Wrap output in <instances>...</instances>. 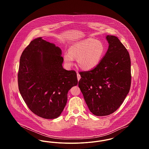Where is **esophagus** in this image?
<instances>
[{"instance_id": "1", "label": "esophagus", "mask_w": 149, "mask_h": 149, "mask_svg": "<svg viewBox=\"0 0 149 149\" xmlns=\"http://www.w3.org/2000/svg\"><path fill=\"white\" fill-rule=\"evenodd\" d=\"M77 78H78V81L80 79V78H81V77H80V74H79V73H77Z\"/></svg>"}]
</instances>
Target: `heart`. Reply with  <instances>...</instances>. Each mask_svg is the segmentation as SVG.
Here are the masks:
<instances>
[{"mask_svg":"<svg viewBox=\"0 0 149 149\" xmlns=\"http://www.w3.org/2000/svg\"><path fill=\"white\" fill-rule=\"evenodd\" d=\"M106 47L101 41L88 38L74 43L69 51H65L63 58L68 68L72 66L77 58L78 65L86 70L96 68L106 54Z\"/></svg>","mask_w":149,"mask_h":149,"instance_id":"heart-1","label":"heart"}]
</instances>
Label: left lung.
Segmentation results:
<instances>
[{"mask_svg": "<svg viewBox=\"0 0 149 149\" xmlns=\"http://www.w3.org/2000/svg\"><path fill=\"white\" fill-rule=\"evenodd\" d=\"M109 46L98 66L81 71L79 87L90 111L97 116L113 113L122 104L131 86L129 53L116 36L107 35Z\"/></svg>", "mask_w": 149, "mask_h": 149, "instance_id": "left-lung-1", "label": "left lung"}]
</instances>
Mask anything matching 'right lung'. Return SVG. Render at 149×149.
Masks as SVG:
<instances>
[{
  "mask_svg": "<svg viewBox=\"0 0 149 149\" xmlns=\"http://www.w3.org/2000/svg\"><path fill=\"white\" fill-rule=\"evenodd\" d=\"M60 47L38 37L30 42L20 58L19 91L29 109L43 118L59 117L69 91L78 84L76 72L63 68Z\"/></svg>",
  "mask_w": 149,
  "mask_h": 149,
  "instance_id": "obj_1",
  "label": "right lung"
}]
</instances>
